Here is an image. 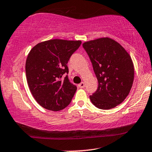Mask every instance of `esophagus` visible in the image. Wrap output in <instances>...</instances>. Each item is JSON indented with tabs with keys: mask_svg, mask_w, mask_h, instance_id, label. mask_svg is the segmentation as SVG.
Segmentation results:
<instances>
[{
	"mask_svg": "<svg viewBox=\"0 0 152 152\" xmlns=\"http://www.w3.org/2000/svg\"><path fill=\"white\" fill-rule=\"evenodd\" d=\"M78 87L81 88H83L85 87V83H84L83 82H81V83L78 85Z\"/></svg>",
	"mask_w": 152,
	"mask_h": 152,
	"instance_id": "34e87169",
	"label": "esophagus"
}]
</instances>
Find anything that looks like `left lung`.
I'll return each mask as SVG.
<instances>
[{"label": "left lung", "instance_id": "8db88e82", "mask_svg": "<svg viewBox=\"0 0 152 152\" xmlns=\"http://www.w3.org/2000/svg\"><path fill=\"white\" fill-rule=\"evenodd\" d=\"M98 79V88L91 96L99 109L116 107L128 96L134 70L130 56L120 44L110 38H100L83 44Z\"/></svg>", "mask_w": 152, "mask_h": 152}]
</instances>
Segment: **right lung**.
I'll use <instances>...</instances> for the list:
<instances>
[{
	"mask_svg": "<svg viewBox=\"0 0 152 152\" xmlns=\"http://www.w3.org/2000/svg\"><path fill=\"white\" fill-rule=\"evenodd\" d=\"M81 41L51 39L39 43L27 56L25 71L28 86L36 101L52 111L70 104L77 87L69 80V58Z\"/></svg>",
	"mask_w": 152,
	"mask_h": 152,
	"instance_id": "1",
	"label": "right lung"
}]
</instances>
